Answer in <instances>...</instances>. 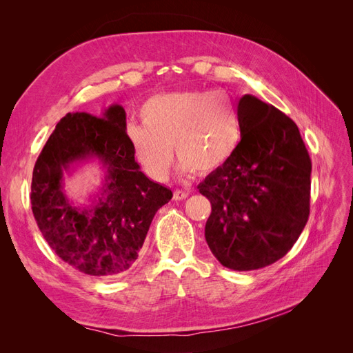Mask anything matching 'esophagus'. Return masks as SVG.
<instances>
[{
	"label": "esophagus",
	"instance_id": "esophagus-1",
	"mask_svg": "<svg viewBox=\"0 0 353 353\" xmlns=\"http://www.w3.org/2000/svg\"><path fill=\"white\" fill-rule=\"evenodd\" d=\"M188 191H183V190H175L174 191V199L175 200H184L188 197Z\"/></svg>",
	"mask_w": 353,
	"mask_h": 353
}]
</instances>
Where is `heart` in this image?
<instances>
[{
	"instance_id": "b5f03b06",
	"label": "heart",
	"mask_w": 353,
	"mask_h": 353,
	"mask_svg": "<svg viewBox=\"0 0 353 353\" xmlns=\"http://www.w3.org/2000/svg\"><path fill=\"white\" fill-rule=\"evenodd\" d=\"M141 125L128 126L132 152L145 174L165 181L172 145L184 172L208 175L234 154L241 122L236 104L222 91H176L154 95L140 110Z\"/></svg>"
}]
</instances>
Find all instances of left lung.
Segmentation results:
<instances>
[{
    "label": "left lung",
    "mask_w": 353,
    "mask_h": 353,
    "mask_svg": "<svg viewBox=\"0 0 353 353\" xmlns=\"http://www.w3.org/2000/svg\"><path fill=\"white\" fill-rule=\"evenodd\" d=\"M237 110L241 140L199 191L212 205L205 237L230 270L268 266L293 248L309 218L312 163L297 125L245 94Z\"/></svg>",
    "instance_id": "obj_1"
}]
</instances>
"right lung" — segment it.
<instances>
[{"label": "right lung", "mask_w": 353, "mask_h": 353, "mask_svg": "<svg viewBox=\"0 0 353 353\" xmlns=\"http://www.w3.org/2000/svg\"><path fill=\"white\" fill-rule=\"evenodd\" d=\"M97 158L106 170L90 207H74L62 175ZM172 191L148 179L126 135V113L113 104L101 117L68 113L56 125L32 174L30 203L38 228L66 263L114 279L132 268L156 212Z\"/></svg>", "instance_id": "add662e5"}]
</instances>
